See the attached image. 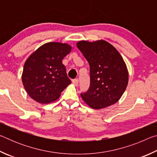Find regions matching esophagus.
Returning a JSON list of instances; mask_svg holds the SVG:
<instances>
[{"instance_id":"34e87169","label":"esophagus","mask_w":157,"mask_h":157,"mask_svg":"<svg viewBox=\"0 0 157 157\" xmlns=\"http://www.w3.org/2000/svg\"><path fill=\"white\" fill-rule=\"evenodd\" d=\"M73 83L75 86H78V83H79V79H75L73 80Z\"/></svg>"}]
</instances>
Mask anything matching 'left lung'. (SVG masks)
I'll return each instance as SVG.
<instances>
[{
	"label": "left lung",
	"mask_w": 157,
	"mask_h": 157,
	"mask_svg": "<svg viewBox=\"0 0 157 157\" xmlns=\"http://www.w3.org/2000/svg\"><path fill=\"white\" fill-rule=\"evenodd\" d=\"M77 47L90 66V86L81 97L90 107L100 109L120 100L128 84L127 66L119 52L109 42L81 41Z\"/></svg>",
	"instance_id": "obj_1"
}]
</instances>
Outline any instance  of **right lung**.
I'll return each mask as SVG.
<instances>
[{
	"instance_id": "obj_1",
	"label": "right lung",
	"mask_w": 157,
	"mask_h": 157,
	"mask_svg": "<svg viewBox=\"0 0 157 157\" xmlns=\"http://www.w3.org/2000/svg\"><path fill=\"white\" fill-rule=\"evenodd\" d=\"M71 49L67 44L49 42L39 47L25 61L22 82L34 100L42 104L54 102L71 83L62 63Z\"/></svg>"
}]
</instances>
